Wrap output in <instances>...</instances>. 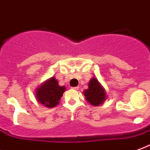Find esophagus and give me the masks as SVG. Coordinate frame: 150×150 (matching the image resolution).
Listing matches in <instances>:
<instances>
[{"instance_id": "34e87169", "label": "esophagus", "mask_w": 150, "mask_h": 150, "mask_svg": "<svg viewBox=\"0 0 150 150\" xmlns=\"http://www.w3.org/2000/svg\"><path fill=\"white\" fill-rule=\"evenodd\" d=\"M74 90H78L79 87H74V88H72Z\"/></svg>"}]
</instances>
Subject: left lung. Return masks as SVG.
Instances as JSON below:
<instances>
[{"label":"left lung","instance_id":"1","mask_svg":"<svg viewBox=\"0 0 150 150\" xmlns=\"http://www.w3.org/2000/svg\"><path fill=\"white\" fill-rule=\"evenodd\" d=\"M83 96L89 104L95 106L103 104L107 98L105 88L96 77H92L88 82V88L83 91Z\"/></svg>","mask_w":150,"mask_h":150}]
</instances>
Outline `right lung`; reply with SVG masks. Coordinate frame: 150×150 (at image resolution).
<instances>
[{"mask_svg": "<svg viewBox=\"0 0 150 150\" xmlns=\"http://www.w3.org/2000/svg\"><path fill=\"white\" fill-rule=\"evenodd\" d=\"M66 91L65 86H59L55 77L52 76L43 82L35 91L36 99L45 107L53 108L59 103Z\"/></svg>", "mask_w": 150, "mask_h": 150, "instance_id": "obj_1", "label": "right lung"}]
</instances>
